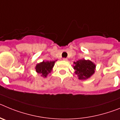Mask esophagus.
<instances>
[{
  "mask_svg": "<svg viewBox=\"0 0 120 120\" xmlns=\"http://www.w3.org/2000/svg\"><path fill=\"white\" fill-rule=\"evenodd\" d=\"M63 60L64 61H67L68 60V59H67V58H63Z\"/></svg>",
  "mask_w": 120,
  "mask_h": 120,
  "instance_id": "esophagus-1",
  "label": "esophagus"
}]
</instances>
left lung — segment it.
I'll use <instances>...</instances> for the list:
<instances>
[{
	"label": "left lung",
	"instance_id": "1",
	"mask_svg": "<svg viewBox=\"0 0 120 120\" xmlns=\"http://www.w3.org/2000/svg\"><path fill=\"white\" fill-rule=\"evenodd\" d=\"M73 68L75 73L80 80H85L90 78L95 72L96 65L90 60L81 59L74 62Z\"/></svg>",
	"mask_w": 120,
	"mask_h": 120
}]
</instances>
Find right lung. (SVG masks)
Listing matches in <instances>:
<instances>
[{"mask_svg": "<svg viewBox=\"0 0 120 120\" xmlns=\"http://www.w3.org/2000/svg\"><path fill=\"white\" fill-rule=\"evenodd\" d=\"M56 61H43L42 62L38 64L35 67L36 71L40 74L43 77H46L49 73L52 70Z\"/></svg>", "mask_w": 120, "mask_h": 120, "instance_id": "obj_1", "label": "right lung"}]
</instances>
